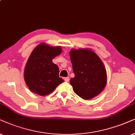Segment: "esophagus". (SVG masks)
I'll return each mask as SVG.
<instances>
[{
    "label": "esophagus",
    "mask_w": 135,
    "mask_h": 135,
    "mask_svg": "<svg viewBox=\"0 0 135 135\" xmlns=\"http://www.w3.org/2000/svg\"><path fill=\"white\" fill-rule=\"evenodd\" d=\"M64 80L65 81H66V82H68V81H69V80H70V78L69 77H66V78H64Z\"/></svg>",
    "instance_id": "1"
}]
</instances>
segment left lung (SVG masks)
Instances as JSON below:
<instances>
[{
  "instance_id": "obj_1",
  "label": "left lung",
  "mask_w": 135,
  "mask_h": 135,
  "mask_svg": "<svg viewBox=\"0 0 135 135\" xmlns=\"http://www.w3.org/2000/svg\"><path fill=\"white\" fill-rule=\"evenodd\" d=\"M70 57L75 74L70 81L73 91L84 100L97 97L103 91L107 81L101 59L88 49H71Z\"/></svg>"
}]
</instances>
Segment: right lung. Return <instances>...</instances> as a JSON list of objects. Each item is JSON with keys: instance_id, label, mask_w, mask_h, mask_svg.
Here are the masks:
<instances>
[{"instance_id": "1", "label": "right lung", "mask_w": 135, "mask_h": 135, "mask_svg": "<svg viewBox=\"0 0 135 135\" xmlns=\"http://www.w3.org/2000/svg\"><path fill=\"white\" fill-rule=\"evenodd\" d=\"M61 47L45 44L37 45L30 54L25 66L24 80L30 91L41 96L50 94L64 82L59 69L52 59L62 53Z\"/></svg>"}]
</instances>
